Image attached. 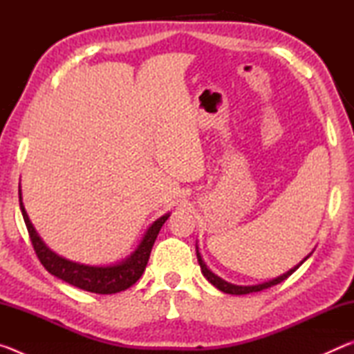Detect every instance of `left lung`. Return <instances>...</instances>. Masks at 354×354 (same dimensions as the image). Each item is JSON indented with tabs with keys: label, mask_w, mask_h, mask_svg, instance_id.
Wrapping results in <instances>:
<instances>
[{
	"label": "left lung",
	"mask_w": 354,
	"mask_h": 354,
	"mask_svg": "<svg viewBox=\"0 0 354 354\" xmlns=\"http://www.w3.org/2000/svg\"><path fill=\"white\" fill-rule=\"evenodd\" d=\"M195 248H196V259H198V263H200V267H201V273L205 274V278L209 281V283H211L214 287H217L218 290H221V292H225V293H231V295H247V293H253V292H261V290H263V289H268V287H272V286H277V284H279V283H283V281L286 279V278H289L290 274L297 270V268L301 266V263L308 259V257L313 254V251H310V253L304 257V259L299 262V263H297L295 267H292L289 272H286V273H283V274H279V277H277V278H273V279H270V281H266V283H261V284H253V286H237V284H231V283H227V281H225V279H221L218 274H215V273H212L211 270H209L207 268V266H206V262L203 261V257H201V254H200V250H198V243L195 245Z\"/></svg>",
	"instance_id": "8db88e82"
}]
</instances>
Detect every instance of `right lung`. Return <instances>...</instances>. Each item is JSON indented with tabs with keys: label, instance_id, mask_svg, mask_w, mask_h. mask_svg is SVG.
<instances>
[{
	"label": "right lung",
	"instance_id": "right-lung-1",
	"mask_svg": "<svg viewBox=\"0 0 354 354\" xmlns=\"http://www.w3.org/2000/svg\"><path fill=\"white\" fill-rule=\"evenodd\" d=\"M19 195L21 215L25 218L29 237H31L35 254H37L41 266L51 274H55L56 278L77 287V289L93 293H103V295L127 290L128 287L133 286L142 277V273L145 272L156 237H158L165 220L170 217L169 212L153 221L136 250L128 257H124V259L115 263H109V266H88V263L75 262L64 256H59L50 247H46V243L41 241L39 232L35 231L34 225L28 217L21 198V187L19 189Z\"/></svg>",
	"mask_w": 354,
	"mask_h": 354
}]
</instances>
